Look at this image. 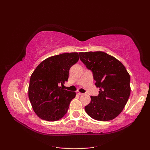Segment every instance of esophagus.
<instances>
[{
  "mask_svg": "<svg viewBox=\"0 0 150 150\" xmlns=\"http://www.w3.org/2000/svg\"><path fill=\"white\" fill-rule=\"evenodd\" d=\"M76 93H77L79 95H83V93H80V92H79V91H77V92H76Z\"/></svg>",
  "mask_w": 150,
  "mask_h": 150,
  "instance_id": "34e87169",
  "label": "esophagus"
}]
</instances>
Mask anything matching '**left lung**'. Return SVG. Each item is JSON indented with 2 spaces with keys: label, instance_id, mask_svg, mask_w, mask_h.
Masks as SVG:
<instances>
[{
  "label": "left lung",
  "instance_id": "8db88e82",
  "mask_svg": "<svg viewBox=\"0 0 150 150\" xmlns=\"http://www.w3.org/2000/svg\"><path fill=\"white\" fill-rule=\"evenodd\" d=\"M80 59L93 73L97 96H91L85 111L93 119L102 121L117 117L126 106L131 91L130 76L116 58L103 52H81Z\"/></svg>",
  "mask_w": 150,
  "mask_h": 150
}]
</instances>
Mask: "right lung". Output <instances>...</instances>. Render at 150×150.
<instances>
[{"mask_svg":"<svg viewBox=\"0 0 150 150\" xmlns=\"http://www.w3.org/2000/svg\"><path fill=\"white\" fill-rule=\"evenodd\" d=\"M78 53L50 57L39 64L31 74L28 97L35 112L41 119L58 120L68 111L75 91L63 90L71 67L78 62Z\"/></svg>","mask_w":150,"mask_h":150,"instance_id":"obj_1","label":"right lung"}]
</instances>
